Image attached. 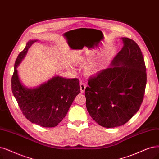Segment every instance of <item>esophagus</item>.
Masks as SVG:
<instances>
[{"instance_id": "obj_1", "label": "esophagus", "mask_w": 159, "mask_h": 159, "mask_svg": "<svg viewBox=\"0 0 159 159\" xmlns=\"http://www.w3.org/2000/svg\"><path fill=\"white\" fill-rule=\"evenodd\" d=\"M86 85L83 83H80V92L81 93H84V91H85V89H86Z\"/></svg>"}]
</instances>
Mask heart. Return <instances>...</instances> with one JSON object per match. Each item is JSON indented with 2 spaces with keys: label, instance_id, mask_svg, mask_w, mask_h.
<instances>
[{
  "label": "heart",
  "instance_id": "1",
  "mask_svg": "<svg viewBox=\"0 0 159 159\" xmlns=\"http://www.w3.org/2000/svg\"><path fill=\"white\" fill-rule=\"evenodd\" d=\"M96 68L94 67H93V66H89V67L87 68V70H88V72L89 73H94L95 71H96Z\"/></svg>",
  "mask_w": 159,
  "mask_h": 159
}]
</instances>
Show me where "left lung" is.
I'll list each match as a JSON object with an SVG mask.
<instances>
[{
	"label": "left lung",
	"mask_w": 159,
	"mask_h": 159,
	"mask_svg": "<svg viewBox=\"0 0 159 159\" xmlns=\"http://www.w3.org/2000/svg\"><path fill=\"white\" fill-rule=\"evenodd\" d=\"M121 39L124 45L110 67L90 78L85 90L88 112L105 128L130 120L139 109L145 93L147 73L142 51L134 40Z\"/></svg>",
	"instance_id": "8db88e82"
}]
</instances>
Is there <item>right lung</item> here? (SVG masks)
<instances>
[{"mask_svg": "<svg viewBox=\"0 0 159 159\" xmlns=\"http://www.w3.org/2000/svg\"><path fill=\"white\" fill-rule=\"evenodd\" d=\"M37 41L29 40L17 56L11 77V91L27 119L40 126L52 128L62 121L75 98L80 92L79 80L56 76L34 89L23 86L17 67L28 49Z\"/></svg>", "mask_w": 159, "mask_h": 159, "instance_id": "add662e5", "label": "right lung"}]
</instances>
